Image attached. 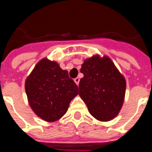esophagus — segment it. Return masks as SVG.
<instances>
[{
	"mask_svg": "<svg viewBox=\"0 0 152 152\" xmlns=\"http://www.w3.org/2000/svg\"><path fill=\"white\" fill-rule=\"evenodd\" d=\"M74 80H75V82L76 83V84H77V85H78L79 82H80V78H79V77H76V78L74 79Z\"/></svg>",
	"mask_w": 152,
	"mask_h": 152,
	"instance_id": "obj_1",
	"label": "esophagus"
}]
</instances>
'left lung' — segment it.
Segmentation results:
<instances>
[{"label":"left lung","mask_w":152,"mask_h":152,"mask_svg":"<svg viewBox=\"0 0 152 152\" xmlns=\"http://www.w3.org/2000/svg\"><path fill=\"white\" fill-rule=\"evenodd\" d=\"M80 72L79 95L90 113L100 121H109L119 113L126 93V80L107 56H93L84 61Z\"/></svg>","instance_id":"obj_1"}]
</instances>
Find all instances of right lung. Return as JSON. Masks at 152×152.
<instances>
[{
  "label": "right lung",
  "mask_w": 152,
  "mask_h": 152,
  "mask_svg": "<svg viewBox=\"0 0 152 152\" xmlns=\"http://www.w3.org/2000/svg\"><path fill=\"white\" fill-rule=\"evenodd\" d=\"M25 90L33 112L47 122L62 117L70 102L78 94V88L68 71L47 58L36 64L26 78Z\"/></svg>",
  "instance_id": "right-lung-1"
}]
</instances>
